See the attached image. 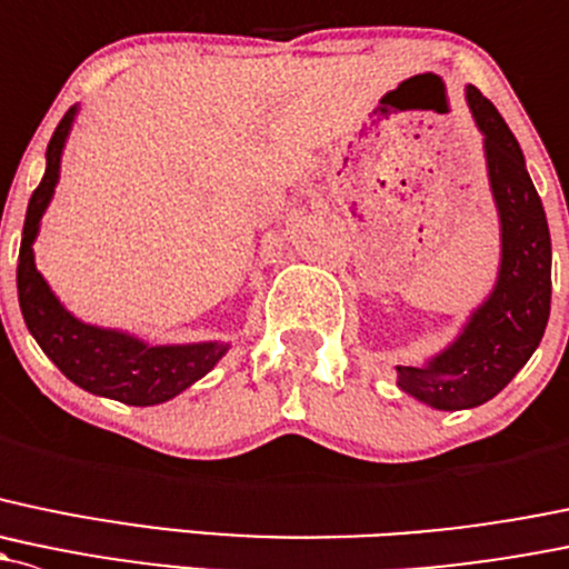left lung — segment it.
Here are the masks:
<instances>
[{"label": "left lung", "instance_id": "8db88e82", "mask_svg": "<svg viewBox=\"0 0 569 569\" xmlns=\"http://www.w3.org/2000/svg\"><path fill=\"white\" fill-rule=\"evenodd\" d=\"M486 136L490 190L501 218V269L490 300L445 355L422 368H398V387L433 409H471L505 390L535 355L551 313V234L523 152L501 113L466 87Z\"/></svg>", "mask_w": 569, "mask_h": 569}]
</instances>
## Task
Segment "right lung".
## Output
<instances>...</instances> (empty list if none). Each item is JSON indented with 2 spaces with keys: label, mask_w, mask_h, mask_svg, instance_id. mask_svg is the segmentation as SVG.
<instances>
[{
  "label": "right lung",
  "mask_w": 569,
  "mask_h": 569,
  "mask_svg": "<svg viewBox=\"0 0 569 569\" xmlns=\"http://www.w3.org/2000/svg\"><path fill=\"white\" fill-rule=\"evenodd\" d=\"M73 113L76 109L64 113L48 141L43 182L34 188L27 207V220H23L16 272L23 321L48 360L73 385L128 406L163 403L209 373L214 362L223 357L226 343L147 346L124 332L81 325L59 305L46 286L43 274L34 267L32 242L59 179V154H62Z\"/></svg>",
  "instance_id": "add662e5"
}]
</instances>
